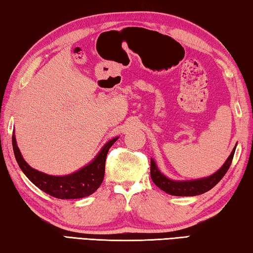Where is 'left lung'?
<instances>
[{"mask_svg": "<svg viewBox=\"0 0 253 253\" xmlns=\"http://www.w3.org/2000/svg\"><path fill=\"white\" fill-rule=\"evenodd\" d=\"M237 147V145H236ZM236 147L233 148L231 154H230L227 161L224 162V165L220 168V169L210 176L197 180H188V181H174L161 173V171L158 169L154 160L151 159V179L157 185L158 188H160L163 191L171 194V196L176 197H193L199 196L207 191H209L214 185L219 182V181L223 178L224 174L227 173L230 166H231L232 159L234 156V151H236Z\"/></svg>", "mask_w": 253, "mask_h": 253, "instance_id": "1", "label": "left lung"}]
</instances>
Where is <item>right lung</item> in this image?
Returning <instances> with one entry per match:
<instances>
[{
	"label": "right lung",
	"mask_w": 253,
	"mask_h": 253,
	"mask_svg": "<svg viewBox=\"0 0 253 253\" xmlns=\"http://www.w3.org/2000/svg\"><path fill=\"white\" fill-rule=\"evenodd\" d=\"M119 138H113L104 144L97 156L82 169L68 175H50L31 168L17 148L15 135H12V145L17 165L33 184L50 196L57 199H80L94 193L102 183L105 171V159L109 149Z\"/></svg>",
	"instance_id": "add662e5"
}]
</instances>
